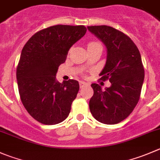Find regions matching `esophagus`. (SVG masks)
Listing matches in <instances>:
<instances>
[{
  "mask_svg": "<svg viewBox=\"0 0 160 160\" xmlns=\"http://www.w3.org/2000/svg\"><path fill=\"white\" fill-rule=\"evenodd\" d=\"M87 85H88V83H85V82H83V81H80V88H84V87L87 86Z\"/></svg>",
  "mask_w": 160,
  "mask_h": 160,
  "instance_id": "34e87169",
  "label": "esophagus"
}]
</instances>
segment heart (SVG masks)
Wrapping results in <instances>:
<instances>
[{"mask_svg":"<svg viewBox=\"0 0 160 160\" xmlns=\"http://www.w3.org/2000/svg\"><path fill=\"white\" fill-rule=\"evenodd\" d=\"M94 47H102V45H101L100 43L95 42V41L89 43L88 45V48H94Z\"/></svg>","mask_w":160,"mask_h":160,"instance_id":"1","label":"heart"}]
</instances>
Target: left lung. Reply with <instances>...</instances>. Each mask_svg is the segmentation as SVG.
<instances>
[{"mask_svg":"<svg viewBox=\"0 0 160 160\" xmlns=\"http://www.w3.org/2000/svg\"><path fill=\"white\" fill-rule=\"evenodd\" d=\"M106 47V62L101 80H109L111 86L102 91L92 83L94 94L89 102L91 114L105 124H116L126 119L140 98L145 71L138 48L128 36L108 26H88Z\"/></svg>","mask_w":160,"mask_h":160,"instance_id":"left-lung-1","label":"left lung"}]
</instances>
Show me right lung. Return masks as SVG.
Here are the masks:
<instances>
[{"mask_svg":"<svg viewBox=\"0 0 160 160\" xmlns=\"http://www.w3.org/2000/svg\"><path fill=\"white\" fill-rule=\"evenodd\" d=\"M84 26L56 25L40 30L22 50L16 70L18 92L23 105L40 123L54 125L70 112L78 93V81L56 80L58 66L70 48L85 35Z\"/></svg>","mask_w":160,"mask_h":160,"instance_id":"obj_1","label":"right lung"}]
</instances>
